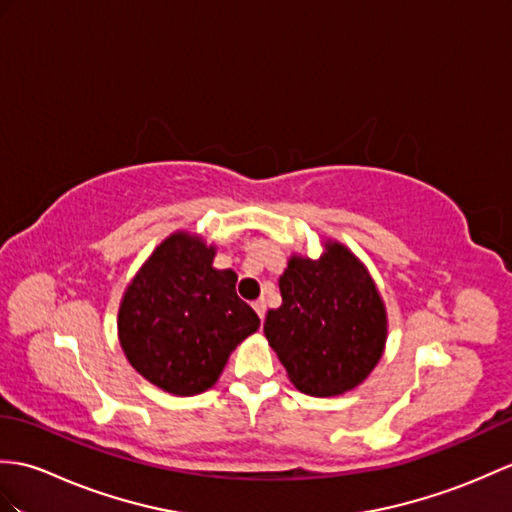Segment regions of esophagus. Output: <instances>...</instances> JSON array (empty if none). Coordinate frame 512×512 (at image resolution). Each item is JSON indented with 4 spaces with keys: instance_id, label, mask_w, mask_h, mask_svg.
Here are the masks:
<instances>
[{
    "instance_id": "1",
    "label": "esophagus",
    "mask_w": 512,
    "mask_h": 512,
    "mask_svg": "<svg viewBox=\"0 0 512 512\" xmlns=\"http://www.w3.org/2000/svg\"><path fill=\"white\" fill-rule=\"evenodd\" d=\"M253 310L257 312V316L264 320V316H266V301L264 299H259V301H255L253 303Z\"/></svg>"
}]
</instances>
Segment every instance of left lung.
<instances>
[{
    "instance_id": "left-lung-1",
    "label": "left lung",
    "mask_w": 512,
    "mask_h": 512,
    "mask_svg": "<svg viewBox=\"0 0 512 512\" xmlns=\"http://www.w3.org/2000/svg\"><path fill=\"white\" fill-rule=\"evenodd\" d=\"M279 290L281 307L268 310L264 334L294 388L336 397L360 386L388 338L386 305L364 261L325 240L318 259L290 255Z\"/></svg>"
}]
</instances>
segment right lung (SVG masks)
Listing matches in <instances>:
<instances>
[{
    "label": "right lung",
    "instance_id": "add662e5",
    "mask_svg": "<svg viewBox=\"0 0 512 512\" xmlns=\"http://www.w3.org/2000/svg\"><path fill=\"white\" fill-rule=\"evenodd\" d=\"M216 244L174 231L126 285L117 338L126 360L150 384L194 397L218 382L259 316L235 292L237 275L213 268Z\"/></svg>",
    "mask_w": 512,
    "mask_h": 512
}]
</instances>
